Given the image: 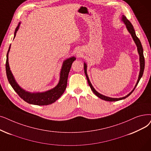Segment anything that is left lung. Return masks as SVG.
Listing matches in <instances>:
<instances>
[{
    "label": "left lung",
    "mask_w": 151,
    "mask_h": 151,
    "mask_svg": "<svg viewBox=\"0 0 151 151\" xmlns=\"http://www.w3.org/2000/svg\"><path fill=\"white\" fill-rule=\"evenodd\" d=\"M122 20L124 22V23L126 24V27H127V28L128 29V31H129V33L131 34V35H132L133 40L136 45L137 46V51H138V53H139V61H140V72H139V77H138V80H137V81L136 83V84L135 85V87L133 89V91L131 92L130 93H129L127 96H124L123 97H121V98H112V97H107V96H105L104 95H102L100 93H98V92H97L94 88H93V86H92V84L89 80V78H88V74H87V66H86V63H84V73H85V75H86V78H87V80H88V83L89 85V86L91 89V90L93 91V93L98 97H99L100 99H102V100H104V101H110V102H113V101H120V100H122V99H125V98H127V97H128L131 94H132L133 92L134 91V90L135 89L136 86L137 85V84H138L141 78L142 77V75H143V72H144V70H145V57H144V54H143V49H142V44L141 43V41L139 39V38L137 37L136 35V33H135V31L134 29V28L133 27L132 24L131 23V22L128 20V19L127 18V17L125 16H123L122 17Z\"/></svg>",
    "instance_id": "obj_1"
}]
</instances>
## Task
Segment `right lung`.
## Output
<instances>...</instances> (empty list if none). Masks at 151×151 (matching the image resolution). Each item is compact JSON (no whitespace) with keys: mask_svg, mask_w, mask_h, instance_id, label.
<instances>
[{"mask_svg":"<svg viewBox=\"0 0 151 151\" xmlns=\"http://www.w3.org/2000/svg\"><path fill=\"white\" fill-rule=\"evenodd\" d=\"M20 23H19L17 27L15 29L14 33V38L16 36L17 31H18ZM10 45L6 54V60L5 63L6 74L7 76V79L9 83L15 90V91L20 97L23 100L27 102L28 104L37 105V106H47L55 102L58 98H59L64 93V91L67 88V80L68 73L70 72L72 63L75 60L76 58L73 57L65 60L63 63L60 72V81L58 84L54 88L44 93H31L27 91H25L18 86V84L15 81L14 77L13 76L12 72L10 70L9 65V52L10 51Z\"/></svg>","mask_w":151,"mask_h":151,"instance_id":"right-lung-1","label":"right lung"}]
</instances>
